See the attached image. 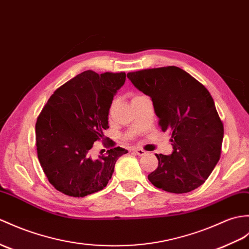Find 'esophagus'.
<instances>
[{"mask_svg": "<svg viewBox=\"0 0 249 249\" xmlns=\"http://www.w3.org/2000/svg\"><path fill=\"white\" fill-rule=\"evenodd\" d=\"M132 151H134V153H136L138 156H144L146 154V152L142 148H134Z\"/></svg>", "mask_w": 249, "mask_h": 249, "instance_id": "1", "label": "esophagus"}]
</instances>
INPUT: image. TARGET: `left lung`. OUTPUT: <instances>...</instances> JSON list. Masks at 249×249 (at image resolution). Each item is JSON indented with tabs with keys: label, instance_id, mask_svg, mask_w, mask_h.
Masks as SVG:
<instances>
[{
	"label": "left lung",
	"instance_id": "1",
	"mask_svg": "<svg viewBox=\"0 0 249 249\" xmlns=\"http://www.w3.org/2000/svg\"><path fill=\"white\" fill-rule=\"evenodd\" d=\"M127 77L152 98L162 131L171 134L172 155L156 154L158 167L148 180L170 193L200 187L218 162L224 125L204 85L182 69L170 66L130 72Z\"/></svg>",
	"mask_w": 249,
	"mask_h": 249
}]
</instances>
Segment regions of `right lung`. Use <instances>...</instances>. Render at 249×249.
I'll return each mask as SVG.
<instances>
[{
  "label": "right lung",
  "mask_w": 249,
  "mask_h": 249,
  "mask_svg": "<svg viewBox=\"0 0 249 249\" xmlns=\"http://www.w3.org/2000/svg\"><path fill=\"white\" fill-rule=\"evenodd\" d=\"M124 72L101 75L88 70L56 89L38 115L36 146L39 162L59 192L84 197L107 186L125 148L114 147L93 160L89 152L96 141L114 146L104 136L113 95L125 83Z\"/></svg>",
  "instance_id": "obj_1"
}]
</instances>
